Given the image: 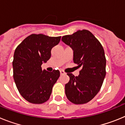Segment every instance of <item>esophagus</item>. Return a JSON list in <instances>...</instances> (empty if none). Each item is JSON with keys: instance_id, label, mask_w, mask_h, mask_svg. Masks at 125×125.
Masks as SVG:
<instances>
[{"instance_id": "1", "label": "esophagus", "mask_w": 125, "mask_h": 125, "mask_svg": "<svg viewBox=\"0 0 125 125\" xmlns=\"http://www.w3.org/2000/svg\"><path fill=\"white\" fill-rule=\"evenodd\" d=\"M60 74H66V73L64 72V71H62V70H61L60 71Z\"/></svg>"}]
</instances>
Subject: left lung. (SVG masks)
<instances>
[{"mask_svg":"<svg viewBox=\"0 0 125 125\" xmlns=\"http://www.w3.org/2000/svg\"><path fill=\"white\" fill-rule=\"evenodd\" d=\"M62 41L73 51V61L81 68L78 76L68 73L69 81L65 93L76 104L91 101L100 91L106 76V57L103 47L88 30L78 31L62 37Z\"/></svg>","mask_w":125,"mask_h":125,"instance_id":"left-lung-1","label":"left lung"}]
</instances>
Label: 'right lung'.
Returning <instances> with one entry per match:
<instances>
[{"instance_id":"1","label":"right lung","mask_w":125,"mask_h":125,"mask_svg":"<svg viewBox=\"0 0 125 125\" xmlns=\"http://www.w3.org/2000/svg\"><path fill=\"white\" fill-rule=\"evenodd\" d=\"M60 40L61 36L31 34L15 49L13 77L19 92L29 103L42 104L50 98L60 73L58 70L52 72L42 70L41 65L50 59L52 48Z\"/></svg>"}]
</instances>
